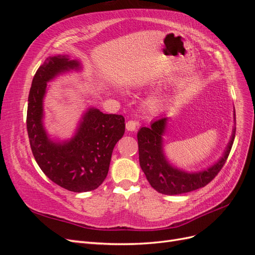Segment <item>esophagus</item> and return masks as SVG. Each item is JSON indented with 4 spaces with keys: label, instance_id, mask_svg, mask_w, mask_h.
I'll list each match as a JSON object with an SVG mask.
<instances>
[{
    "label": "esophagus",
    "instance_id": "esophagus-1",
    "mask_svg": "<svg viewBox=\"0 0 255 255\" xmlns=\"http://www.w3.org/2000/svg\"><path fill=\"white\" fill-rule=\"evenodd\" d=\"M138 126V122L135 120H128L126 125V128L128 130H135Z\"/></svg>",
    "mask_w": 255,
    "mask_h": 255
}]
</instances>
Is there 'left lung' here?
I'll list each match as a JSON object with an SVG mask.
<instances>
[{"label":"left lung","mask_w":255,"mask_h":255,"mask_svg":"<svg viewBox=\"0 0 255 255\" xmlns=\"http://www.w3.org/2000/svg\"><path fill=\"white\" fill-rule=\"evenodd\" d=\"M168 117H160L152 121L150 128L138 130V152L139 164L151 186L163 195H181L204 187L219 173L226 164L235 138L234 127L232 137L229 141L222 157L205 170L186 172L168 163L163 151V135Z\"/></svg>","instance_id":"8db88e82"}]
</instances>
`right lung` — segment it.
<instances>
[{"label":"right lung","instance_id":"obj_1","mask_svg":"<svg viewBox=\"0 0 255 255\" xmlns=\"http://www.w3.org/2000/svg\"><path fill=\"white\" fill-rule=\"evenodd\" d=\"M68 55L45 59L38 68L28 95L26 128L30 149L42 172L58 186L74 192L98 188L109 173L114 146L125 134L121 115L87 110L70 140L53 141L43 127V98L47 83L58 74L80 70Z\"/></svg>","mask_w":255,"mask_h":255}]
</instances>
